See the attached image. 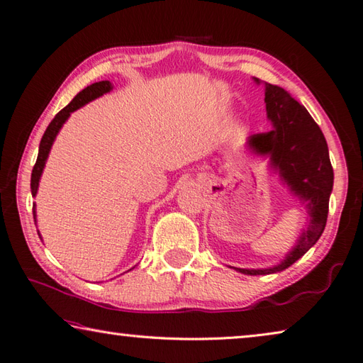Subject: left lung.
<instances>
[{
    "label": "left lung",
    "mask_w": 363,
    "mask_h": 363,
    "mask_svg": "<svg viewBox=\"0 0 363 363\" xmlns=\"http://www.w3.org/2000/svg\"><path fill=\"white\" fill-rule=\"evenodd\" d=\"M264 88L266 114L274 130L247 138L246 145L254 155L269 157V167L306 208L309 223L280 263L264 269L233 267L244 275L281 272L314 246L325 230L334 184L325 136L308 109L280 86L264 83Z\"/></svg>",
    "instance_id": "left-lung-1"
}]
</instances>
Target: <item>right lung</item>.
Returning a JSON list of instances; mask_svg holds the SVG:
<instances>
[{"mask_svg":"<svg viewBox=\"0 0 363 363\" xmlns=\"http://www.w3.org/2000/svg\"><path fill=\"white\" fill-rule=\"evenodd\" d=\"M113 89L111 82L104 80V82H97V83H92V85L86 86L85 89H82L77 96L72 99V102L69 105H66L60 113H58L52 122L49 123V126L46 128L43 138H41L40 142V148H38V157H37V162L33 165V170H32V176H30V191H32V196H37V191H38V185H40V178L41 174H43L45 170V165L48 161V156H49V151L52 148V143L57 138L58 131L62 130L63 123L69 119L71 113L77 111L79 108H82L83 105H86L92 100H96L97 97L106 94ZM32 212H33V221L37 223V212H35V204L32 207ZM38 232V230H37ZM38 237L41 240V235L38 232Z\"/></svg>","mask_w":363,"mask_h":363,"instance_id":"add662e5","label":"right lung"}]
</instances>
